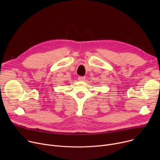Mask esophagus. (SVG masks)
<instances>
[{
	"label": "esophagus",
	"mask_w": 160,
	"mask_h": 160,
	"mask_svg": "<svg viewBox=\"0 0 160 160\" xmlns=\"http://www.w3.org/2000/svg\"><path fill=\"white\" fill-rule=\"evenodd\" d=\"M78 80L79 81H85L86 80V77H80L78 78Z\"/></svg>",
	"instance_id": "1"
}]
</instances>
